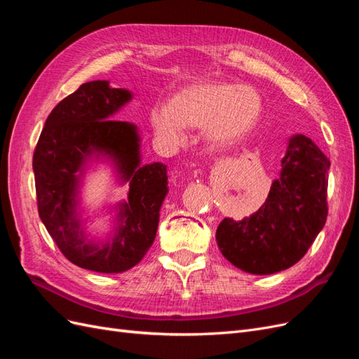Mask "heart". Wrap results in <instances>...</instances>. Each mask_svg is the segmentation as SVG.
<instances>
[{
    "label": "heart",
    "instance_id": "b5f03b06",
    "mask_svg": "<svg viewBox=\"0 0 359 359\" xmlns=\"http://www.w3.org/2000/svg\"><path fill=\"white\" fill-rule=\"evenodd\" d=\"M264 102L252 85L208 81L182 90L169 107L156 106L151 123L170 142H180L184 128L205 127V137L214 148L240 142L257 126Z\"/></svg>",
    "mask_w": 359,
    "mask_h": 359
}]
</instances>
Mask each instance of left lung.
<instances>
[{"instance_id": "left-lung-1", "label": "left lung", "mask_w": 359, "mask_h": 359, "mask_svg": "<svg viewBox=\"0 0 359 359\" xmlns=\"http://www.w3.org/2000/svg\"><path fill=\"white\" fill-rule=\"evenodd\" d=\"M330 165L311 139L293 136L265 203L240 222L226 217L217 227L222 255L236 268L259 276L295 265L327 222Z\"/></svg>"}]
</instances>
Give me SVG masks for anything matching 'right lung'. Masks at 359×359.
I'll list each match as a JSON object with an SVG mask.
<instances>
[{"mask_svg":"<svg viewBox=\"0 0 359 359\" xmlns=\"http://www.w3.org/2000/svg\"><path fill=\"white\" fill-rule=\"evenodd\" d=\"M130 97L106 81L82 83L53 107L32 156L43 224L72 264L95 273H124L142 260L156 238L158 211L168 193L166 166H139L136 127L111 118ZM93 149L112 154L130 186L117 231L102 246L83 243L72 215L74 173Z\"/></svg>","mask_w":359,"mask_h":359,"instance_id":"right-lung-1","label":"right lung"}]
</instances>
